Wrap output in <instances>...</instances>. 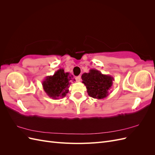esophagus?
I'll return each instance as SVG.
<instances>
[{"instance_id": "esophagus-1", "label": "esophagus", "mask_w": 155, "mask_h": 155, "mask_svg": "<svg viewBox=\"0 0 155 155\" xmlns=\"http://www.w3.org/2000/svg\"><path fill=\"white\" fill-rule=\"evenodd\" d=\"M76 81L77 82H80V81H81V76H77L76 78Z\"/></svg>"}]
</instances>
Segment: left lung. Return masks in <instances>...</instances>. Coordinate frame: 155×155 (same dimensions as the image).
I'll list each match as a JSON object with an SVG mask.
<instances>
[{
	"label": "left lung",
	"instance_id": "8db88e82",
	"mask_svg": "<svg viewBox=\"0 0 155 155\" xmlns=\"http://www.w3.org/2000/svg\"><path fill=\"white\" fill-rule=\"evenodd\" d=\"M81 79L88 96L97 100L104 99L109 95V91L114 81L112 76L103 74L96 69H91L89 72L83 73Z\"/></svg>",
	"mask_w": 155,
	"mask_h": 155
}]
</instances>
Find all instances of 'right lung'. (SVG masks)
<instances>
[{
	"instance_id": "1",
	"label": "right lung",
	"mask_w": 155,
	"mask_h": 155,
	"mask_svg": "<svg viewBox=\"0 0 155 155\" xmlns=\"http://www.w3.org/2000/svg\"><path fill=\"white\" fill-rule=\"evenodd\" d=\"M72 81H75L72 75L65 72L63 68H60L53 76H46L42 82V85L46 94L55 100L66 96L70 84L74 82Z\"/></svg>"
}]
</instances>
